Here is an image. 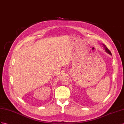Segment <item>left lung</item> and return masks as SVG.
I'll return each mask as SVG.
<instances>
[{"instance_id": "left-lung-1", "label": "left lung", "mask_w": 124, "mask_h": 124, "mask_svg": "<svg viewBox=\"0 0 124 124\" xmlns=\"http://www.w3.org/2000/svg\"><path fill=\"white\" fill-rule=\"evenodd\" d=\"M103 46H104V49H105V51H106V52H107L108 53H109V54L112 55V53H111L110 51L108 50V49L107 47H106V46L105 45V44H103Z\"/></svg>"}]
</instances>
